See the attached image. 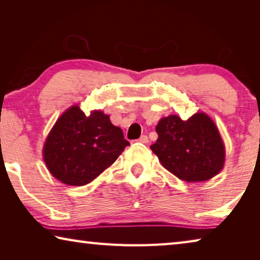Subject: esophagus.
I'll return each instance as SVG.
<instances>
[{"label": "esophagus", "mask_w": 260, "mask_h": 260, "mask_svg": "<svg viewBox=\"0 0 260 260\" xmlns=\"http://www.w3.org/2000/svg\"><path fill=\"white\" fill-rule=\"evenodd\" d=\"M138 141H139L140 143H148L149 142V139H148L147 135H142Z\"/></svg>", "instance_id": "34e87169"}]
</instances>
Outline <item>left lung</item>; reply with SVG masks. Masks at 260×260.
<instances>
[{
  "instance_id": "8db88e82",
  "label": "left lung",
  "mask_w": 260,
  "mask_h": 260,
  "mask_svg": "<svg viewBox=\"0 0 260 260\" xmlns=\"http://www.w3.org/2000/svg\"><path fill=\"white\" fill-rule=\"evenodd\" d=\"M158 139L150 147L165 169L187 182H202L223 169L225 144L214 121L204 112L182 120L171 114L158 121Z\"/></svg>"
}]
</instances>
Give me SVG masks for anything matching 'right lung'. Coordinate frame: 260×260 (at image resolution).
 <instances>
[{"label": "right lung", "instance_id": "add662e5", "mask_svg": "<svg viewBox=\"0 0 260 260\" xmlns=\"http://www.w3.org/2000/svg\"><path fill=\"white\" fill-rule=\"evenodd\" d=\"M128 141L119 127L100 110L86 116L72 105L57 119L43 144V160L58 181L85 186L111 166Z\"/></svg>", "mask_w": 260, "mask_h": 260}]
</instances>
